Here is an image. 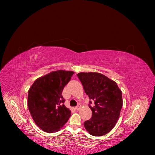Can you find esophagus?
I'll return each mask as SVG.
<instances>
[{
  "mask_svg": "<svg viewBox=\"0 0 155 155\" xmlns=\"http://www.w3.org/2000/svg\"><path fill=\"white\" fill-rule=\"evenodd\" d=\"M80 108H81V105H79V104H78V106H76V107H75V109H76L77 110H79V109H80Z\"/></svg>",
  "mask_w": 155,
  "mask_h": 155,
  "instance_id": "obj_1",
  "label": "esophagus"
}]
</instances>
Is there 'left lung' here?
<instances>
[{"label":"left lung","instance_id":"1","mask_svg":"<svg viewBox=\"0 0 155 155\" xmlns=\"http://www.w3.org/2000/svg\"><path fill=\"white\" fill-rule=\"evenodd\" d=\"M77 76L91 100L88 105L92 112V118L84 122V126L92 136L105 135L113 129L120 117L121 91L115 81L101 74L80 72Z\"/></svg>","mask_w":155,"mask_h":155}]
</instances>
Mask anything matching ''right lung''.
<instances>
[{
    "label": "right lung",
    "mask_w": 155,
    "mask_h": 155,
    "mask_svg": "<svg viewBox=\"0 0 155 155\" xmlns=\"http://www.w3.org/2000/svg\"><path fill=\"white\" fill-rule=\"evenodd\" d=\"M74 74L58 70L39 78L28 91V106L33 120L45 132L58 131L67 122L71 111L65 107L62 92Z\"/></svg>",
    "instance_id": "add662e5"
}]
</instances>
